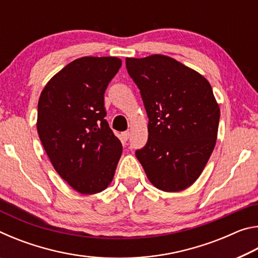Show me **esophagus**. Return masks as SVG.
Instances as JSON below:
<instances>
[{"mask_svg": "<svg viewBox=\"0 0 258 258\" xmlns=\"http://www.w3.org/2000/svg\"><path fill=\"white\" fill-rule=\"evenodd\" d=\"M121 139H123V141H127V140L130 139V132H128V131H127V132L121 133Z\"/></svg>", "mask_w": 258, "mask_h": 258, "instance_id": "34e87169", "label": "esophagus"}]
</instances>
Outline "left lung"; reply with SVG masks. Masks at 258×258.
Returning <instances> with one entry per match:
<instances>
[{
	"label": "left lung",
	"instance_id": "left-lung-1",
	"mask_svg": "<svg viewBox=\"0 0 258 258\" xmlns=\"http://www.w3.org/2000/svg\"><path fill=\"white\" fill-rule=\"evenodd\" d=\"M149 118L148 142L135 152L157 189L185 190L215 147L220 106L202 74L164 54L126 58Z\"/></svg>",
	"mask_w": 258,
	"mask_h": 258
}]
</instances>
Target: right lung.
Listing matches in <instances>:
<instances>
[{"mask_svg":"<svg viewBox=\"0 0 258 258\" xmlns=\"http://www.w3.org/2000/svg\"><path fill=\"white\" fill-rule=\"evenodd\" d=\"M121 66L116 56H82L46 83L36 127L56 173L74 190L94 195L110 184L123 147L104 119V91Z\"/></svg>","mask_w":258,"mask_h":258,"instance_id":"1","label":"right lung"}]
</instances>
